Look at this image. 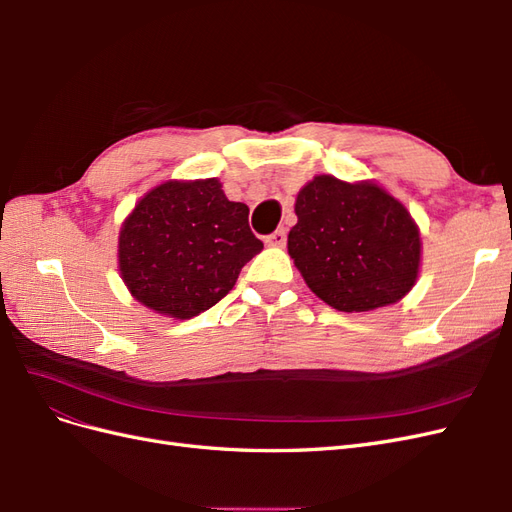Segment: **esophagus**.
Listing matches in <instances>:
<instances>
[{
  "mask_svg": "<svg viewBox=\"0 0 512 512\" xmlns=\"http://www.w3.org/2000/svg\"><path fill=\"white\" fill-rule=\"evenodd\" d=\"M265 243L271 247H284L286 245V230L277 228L275 232H271L269 237H265Z\"/></svg>",
  "mask_w": 512,
  "mask_h": 512,
  "instance_id": "1",
  "label": "esophagus"
}]
</instances>
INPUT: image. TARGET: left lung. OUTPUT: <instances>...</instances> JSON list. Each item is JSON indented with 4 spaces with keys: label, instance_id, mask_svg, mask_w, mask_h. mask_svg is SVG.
<instances>
[{
    "label": "left lung",
    "instance_id": "left-lung-1",
    "mask_svg": "<svg viewBox=\"0 0 512 512\" xmlns=\"http://www.w3.org/2000/svg\"><path fill=\"white\" fill-rule=\"evenodd\" d=\"M288 254L305 284L339 312H371L404 299L421 265L408 209L380 185L318 175L297 194Z\"/></svg>",
    "mask_w": 512,
    "mask_h": 512
}]
</instances>
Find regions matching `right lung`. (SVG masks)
<instances>
[{"label":"right lung","mask_w":512,"mask_h":512,"mask_svg":"<svg viewBox=\"0 0 512 512\" xmlns=\"http://www.w3.org/2000/svg\"><path fill=\"white\" fill-rule=\"evenodd\" d=\"M247 215L218 179L166 181L147 192L119 232V271L132 297L179 320L213 307L262 250Z\"/></svg>","instance_id":"add662e5"}]
</instances>
